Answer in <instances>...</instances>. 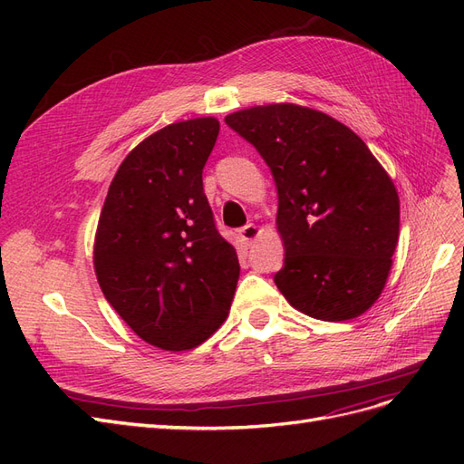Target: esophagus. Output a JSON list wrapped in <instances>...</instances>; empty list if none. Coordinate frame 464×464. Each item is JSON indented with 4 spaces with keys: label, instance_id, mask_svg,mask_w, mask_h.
I'll list each match as a JSON object with an SVG mask.
<instances>
[{
    "label": "esophagus",
    "instance_id": "obj_1",
    "mask_svg": "<svg viewBox=\"0 0 464 464\" xmlns=\"http://www.w3.org/2000/svg\"><path fill=\"white\" fill-rule=\"evenodd\" d=\"M259 234H261V230H259V227H256V224H246V227H242V228H240L242 240H246L247 244H249V242H254Z\"/></svg>",
    "mask_w": 464,
    "mask_h": 464
}]
</instances>
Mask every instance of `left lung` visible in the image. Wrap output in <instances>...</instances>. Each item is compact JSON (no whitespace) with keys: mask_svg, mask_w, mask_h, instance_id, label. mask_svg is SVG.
I'll use <instances>...</instances> for the list:
<instances>
[{"mask_svg":"<svg viewBox=\"0 0 464 464\" xmlns=\"http://www.w3.org/2000/svg\"><path fill=\"white\" fill-rule=\"evenodd\" d=\"M224 121L271 168L286 256L275 285L290 305L323 321L370 310L399 242V195L368 145L296 104L247 108Z\"/></svg>","mask_w":464,"mask_h":464,"instance_id":"1","label":"left lung"}]
</instances>
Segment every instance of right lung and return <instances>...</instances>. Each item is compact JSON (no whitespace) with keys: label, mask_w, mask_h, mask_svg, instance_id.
<instances>
[{"label":"right lung","mask_w":464,"mask_h":464,"mask_svg":"<svg viewBox=\"0 0 464 464\" xmlns=\"http://www.w3.org/2000/svg\"><path fill=\"white\" fill-rule=\"evenodd\" d=\"M218 120L166 125L111 179L98 218L94 271L106 300L149 344L189 350L227 319L240 263L203 191Z\"/></svg>","instance_id":"obj_1"}]
</instances>
